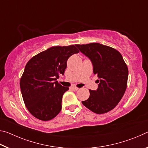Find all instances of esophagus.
Wrapping results in <instances>:
<instances>
[{
	"mask_svg": "<svg viewBox=\"0 0 148 148\" xmlns=\"http://www.w3.org/2000/svg\"><path fill=\"white\" fill-rule=\"evenodd\" d=\"M71 89L73 90V91H77V90H78V89L79 88H77V87H75V86H72V87H71Z\"/></svg>",
	"mask_w": 148,
	"mask_h": 148,
	"instance_id": "obj_1",
	"label": "esophagus"
}]
</instances>
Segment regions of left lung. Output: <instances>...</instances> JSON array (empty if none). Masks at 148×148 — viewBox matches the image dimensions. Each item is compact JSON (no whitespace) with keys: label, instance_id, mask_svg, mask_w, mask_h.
Returning a JSON list of instances; mask_svg holds the SVG:
<instances>
[{"label":"left lung","instance_id":"obj_1","mask_svg":"<svg viewBox=\"0 0 148 148\" xmlns=\"http://www.w3.org/2000/svg\"><path fill=\"white\" fill-rule=\"evenodd\" d=\"M76 46L91 60L93 73L100 79L97 80L98 89H89V99L82 101V104L94 113H106L116 106L127 89L129 74L127 64L121 54L113 47L99 43Z\"/></svg>","mask_w":148,"mask_h":148}]
</instances>
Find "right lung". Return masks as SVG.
Wrapping results in <instances>:
<instances>
[{"instance_id": "obj_1", "label": "right lung", "mask_w": 148, "mask_h": 148, "mask_svg": "<svg viewBox=\"0 0 148 148\" xmlns=\"http://www.w3.org/2000/svg\"><path fill=\"white\" fill-rule=\"evenodd\" d=\"M78 52L74 45L53 46L27 62L20 88L27 110L36 118L49 121L61 110L62 95L69 88L56 80L64 75L68 59Z\"/></svg>"}]
</instances>
